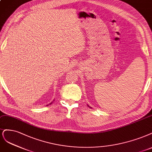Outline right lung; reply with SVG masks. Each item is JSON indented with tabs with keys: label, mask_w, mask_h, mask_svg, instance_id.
Instances as JSON below:
<instances>
[{
	"label": "right lung",
	"mask_w": 152,
	"mask_h": 152,
	"mask_svg": "<svg viewBox=\"0 0 152 152\" xmlns=\"http://www.w3.org/2000/svg\"><path fill=\"white\" fill-rule=\"evenodd\" d=\"M51 103H52V102H51Z\"/></svg>",
	"instance_id": "1"
}]
</instances>
